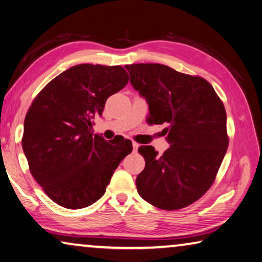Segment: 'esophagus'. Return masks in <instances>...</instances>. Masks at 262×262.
<instances>
[{
    "mask_svg": "<svg viewBox=\"0 0 262 262\" xmlns=\"http://www.w3.org/2000/svg\"><path fill=\"white\" fill-rule=\"evenodd\" d=\"M132 146H134L135 152H137V149H138V147H139V144L136 143V141H132Z\"/></svg>",
    "mask_w": 262,
    "mask_h": 262,
    "instance_id": "obj_1",
    "label": "esophagus"
}]
</instances>
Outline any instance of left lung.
Masks as SVG:
<instances>
[{"instance_id": "obj_1", "label": "left lung", "mask_w": 262, "mask_h": 262, "mask_svg": "<svg viewBox=\"0 0 262 262\" xmlns=\"http://www.w3.org/2000/svg\"><path fill=\"white\" fill-rule=\"evenodd\" d=\"M130 82L149 108V124H168L170 144L162 155L140 146L145 169L136 180L141 198L164 210L184 208L212 186L227 153V113L204 78L163 64L125 66Z\"/></svg>"}]
</instances>
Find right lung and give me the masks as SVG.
I'll return each mask as SVG.
<instances>
[{
    "label": "right lung",
    "instance_id": "obj_1",
    "mask_svg": "<svg viewBox=\"0 0 262 262\" xmlns=\"http://www.w3.org/2000/svg\"><path fill=\"white\" fill-rule=\"evenodd\" d=\"M127 81L121 66L79 64L55 77L33 100L23 150L32 176L54 203L69 209L94 204L132 152L131 140L105 141L92 128L107 99Z\"/></svg>",
    "mask_w": 262,
    "mask_h": 262
}]
</instances>
